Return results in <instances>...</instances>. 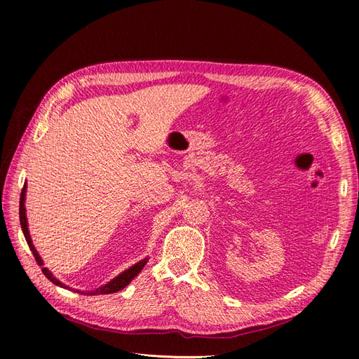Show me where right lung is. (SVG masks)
<instances>
[{"label": "right lung", "mask_w": 359, "mask_h": 359, "mask_svg": "<svg viewBox=\"0 0 359 359\" xmlns=\"http://www.w3.org/2000/svg\"><path fill=\"white\" fill-rule=\"evenodd\" d=\"M25 193H27V184H24V189H22V191H20V201H19V220H20V227H22V232H24V236H25V240H27V244H28V247H29V250H31L32 256L36 257V262H37V265H39V266H41L43 274H45V276L52 281L53 285H57V286H61V287H66V289H69V286L62 285L58 278L53 277V276H52V273H50V271H49L48 268H43V260H41V257L39 256L36 247L32 245L31 235H29V231H28L27 214H25ZM147 262H148V259L145 257L144 260H140V262L135 264L133 266H130L128 269H126V271H124V273H121L119 276H116L114 280H111V281H109V283H106V285L100 286L99 289H95V290H88V292H79V290H76V292L85 293V295H106V293H115V292H118V290L124 289V287L130 283V281H132V280H133V278L140 273V271H142V268L147 265Z\"/></svg>", "instance_id": "add662e5"}]
</instances>
